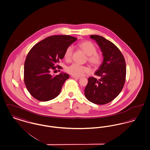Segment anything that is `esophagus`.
Returning <instances> with one entry per match:
<instances>
[{
  "mask_svg": "<svg viewBox=\"0 0 150 150\" xmlns=\"http://www.w3.org/2000/svg\"><path fill=\"white\" fill-rule=\"evenodd\" d=\"M71 77L72 78H74V79H80V78L79 77H78V76H71Z\"/></svg>",
  "mask_w": 150,
  "mask_h": 150,
  "instance_id": "34e87169",
  "label": "esophagus"
}]
</instances>
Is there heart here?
I'll return each instance as SVG.
<instances>
[{
    "mask_svg": "<svg viewBox=\"0 0 150 150\" xmlns=\"http://www.w3.org/2000/svg\"><path fill=\"white\" fill-rule=\"evenodd\" d=\"M78 47L87 55V61L94 68L99 67L103 63V55L97 52L96 46L90 41H83L78 45ZM73 50L71 46L68 47L64 52V59L69 62L72 55ZM90 69L86 66H81L76 63H73L67 67L66 71L72 76H81L86 73L90 72Z\"/></svg>",
    "mask_w": 150,
    "mask_h": 150,
    "instance_id": "obj_1",
    "label": "heart"
}]
</instances>
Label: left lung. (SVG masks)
<instances>
[{"label":"left lung","instance_id":"left-lung-1","mask_svg":"<svg viewBox=\"0 0 150 150\" xmlns=\"http://www.w3.org/2000/svg\"><path fill=\"white\" fill-rule=\"evenodd\" d=\"M103 55V62L95 74L98 80L90 77L84 90L86 98L96 104H105L113 100L123 88L126 76L125 59L119 49L103 37L92 35Z\"/></svg>","mask_w":150,"mask_h":150}]
</instances>
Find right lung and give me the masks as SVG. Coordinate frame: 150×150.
<instances>
[{
  "mask_svg": "<svg viewBox=\"0 0 150 150\" xmlns=\"http://www.w3.org/2000/svg\"><path fill=\"white\" fill-rule=\"evenodd\" d=\"M77 38L69 35H53L36 43L30 50L24 66V81L36 99L46 102L59 95L69 75L62 72L52 76L51 71L62 67L58 64L64 58L66 49Z\"/></svg>",
  "mask_w": 150,
  "mask_h": 150,
  "instance_id": "1",
  "label": "right lung"
}]
</instances>
